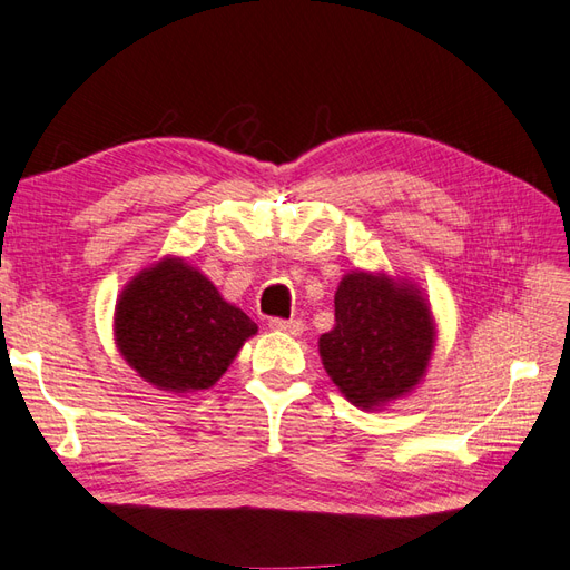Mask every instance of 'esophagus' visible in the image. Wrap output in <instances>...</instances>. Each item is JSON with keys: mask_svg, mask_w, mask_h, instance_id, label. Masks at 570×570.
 I'll return each instance as SVG.
<instances>
[{"mask_svg": "<svg viewBox=\"0 0 570 570\" xmlns=\"http://www.w3.org/2000/svg\"><path fill=\"white\" fill-rule=\"evenodd\" d=\"M268 326L277 333H289V336H299V333L304 331V324L299 322V318H271Z\"/></svg>", "mask_w": 570, "mask_h": 570, "instance_id": "1", "label": "esophagus"}]
</instances>
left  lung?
<instances>
[{
  "instance_id": "left-lung-1",
  "label": "left lung",
  "mask_w": 570,
  "mask_h": 570,
  "mask_svg": "<svg viewBox=\"0 0 570 570\" xmlns=\"http://www.w3.org/2000/svg\"><path fill=\"white\" fill-rule=\"evenodd\" d=\"M336 324L318 338L324 370L360 409H380L421 384L435 322L421 289L384 273L353 271L336 289Z\"/></svg>"
}]
</instances>
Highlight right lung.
I'll return each instance as SVG.
<instances>
[{
	"label": "right lung",
	"instance_id": "right-lung-1",
	"mask_svg": "<svg viewBox=\"0 0 570 570\" xmlns=\"http://www.w3.org/2000/svg\"><path fill=\"white\" fill-rule=\"evenodd\" d=\"M116 345L157 390H210L258 326L184 258L137 273L116 304Z\"/></svg>",
	"mask_w": 570,
	"mask_h": 570
}]
</instances>
